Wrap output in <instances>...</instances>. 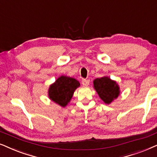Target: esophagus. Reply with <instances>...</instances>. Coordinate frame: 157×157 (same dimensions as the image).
<instances>
[{"label":"esophagus","instance_id":"34e87169","mask_svg":"<svg viewBox=\"0 0 157 157\" xmlns=\"http://www.w3.org/2000/svg\"><path fill=\"white\" fill-rule=\"evenodd\" d=\"M90 83V80H87V79H82V84L84 85V86H87Z\"/></svg>","mask_w":157,"mask_h":157}]
</instances>
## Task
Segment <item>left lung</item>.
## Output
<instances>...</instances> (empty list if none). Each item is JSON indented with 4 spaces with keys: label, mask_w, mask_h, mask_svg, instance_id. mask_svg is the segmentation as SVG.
<instances>
[{
    "label": "left lung",
    "mask_w": 157,
    "mask_h": 157,
    "mask_svg": "<svg viewBox=\"0 0 157 157\" xmlns=\"http://www.w3.org/2000/svg\"><path fill=\"white\" fill-rule=\"evenodd\" d=\"M93 85L100 98L107 104L111 103L120 93L118 85L108 77L95 79Z\"/></svg>",
    "instance_id": "1"
}]
</instances>
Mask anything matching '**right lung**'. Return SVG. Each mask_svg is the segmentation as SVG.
Wrapping results in <instances>:
<instances>
[{
	"mask_svg": "<svg viewBox=\"0 0 157 157\" xmlns=\"http://www.w3.org/2000/svg\"><path fill=\"white\" fill-rule=\"evenodd\" d=\"M80 86V82L72 77L61 76L50 86L49 97L52 100L64 107L72 98L76 88Z\"/></svg>",
	"mask_w": 157,
	"mask_h": 157,
	"instance_id": "obj_1",
	"label": "right lung"
}]
</instances>
